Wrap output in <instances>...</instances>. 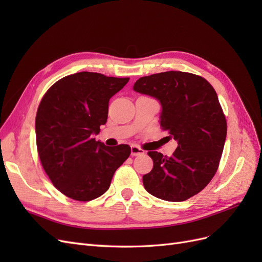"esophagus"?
Wrapping results in <instances>:
<instances>
[{"mask_svg":"<svg viewBox=\"0 0 262 262\" xmlns=\"http://www.w3.org/2000/svg\"><path fill=\"white\" fill-rule=\"evenodd\" d=\"M142 154H144L143 149L140 148L139 146H136V145L131 146V155L132 156H138V155H142Z\"/></svg>","mask_w":262,"mask_h":262,"instance_id":"obj_1","label":"esophagus"}]
</instances>
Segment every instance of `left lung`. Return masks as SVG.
I'll return each instance as SVG.
<instances>
[{"label":"left lung","mask_w":262,"mask_h":262,"mask_svg":"<svg viewBox=\"0 0 262 262\" xmlns=\"http://www.w3.org/2000/svg\"><path fill=\"white\" fill-rule=\"evenodd\" d=\"M133 90L160 101L162 129L178 143L171 156L148 152L154 166L143 176L146 191L171 202L199 193L215 175L226 139L215 91L203 77L180 71L140 77Z\"/></svg>","instance_id":"obj_1"}]
</instances>
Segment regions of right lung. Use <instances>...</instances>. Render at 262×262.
<instances>
[{
    "label": "right lung",
    "instance_id": "1",
    "mask_svg": "<svg viewBox=\"0 0 262 262\" xmlns=\"http://www.w3.org/2000/svg\"><path fill=\"white\" fill-rule=\"evenodd\" d=\"M128 82L80 72L54 83L40 101L35 122L39 158L53 186L71 199L104 194L130 156L129 145L106 146L93 139L107 122L109 99Z\"/></svg>",
    "mask_w": 262,
    "mask_h": 262
}]
</instances>
